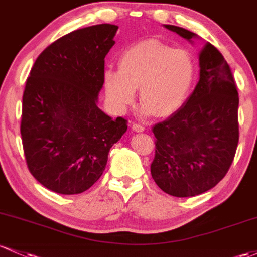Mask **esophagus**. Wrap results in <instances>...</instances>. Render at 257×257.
I'll list each match as a JSON object with an SVG mask.
<instances>
[{
    "mask_svg": "<svg viewBox=\"0 0 257 257\" xmlns=\"http://www.w3.org/2000/svg\"><path fill=\"white\" fill-rule=\"evenodd\" d=\"M132 129H133L134 132H137V133H143L144 131H145V128H144L143 125H140V124H133V125H132Z\"/></svg>",
    "mask_w": 257,
    "mask_h": 257,
    "instance_id": "esophagus-1",
    "label": "esophagus"
}]
</instances>
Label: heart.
Returning <instances> with one entry per match:
<instances>
[{"label":"heart","instance_id":"heart-1","mask_svg":"<svg viewBox=\"0 0 257 257\" xmlns=\"http://www.w3.org/2000/svg\"><path fill=\"white\" fill-rule=\"evenodd\" d=\"M118 68L103 73L106 96L117 113L125 112L139 89L144 114L168 117L184 105L196 77L195 60L188 50L174 49L156 39L126 47Z\"/></svg>","mask_w":257,"mask_h":257}]
</instances>
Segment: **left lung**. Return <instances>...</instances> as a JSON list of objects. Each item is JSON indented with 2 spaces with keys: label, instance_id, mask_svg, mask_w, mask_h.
Instances as JSON below:
<instances>
[{
  "label": "left lung",
  "instance_id": "left-lung-1",
  "mask_svg": "<svg viewBox=\"0 0 257 257\" xmlns=\"http://www.w3.org/2000/svg\"><path fill=\"white\" fill-rule=\"evenodd\" d=\"M163 27L193 44L196 34ZM195 89L176 113L152 128L156 138L151 176L165 193L200 195L216 187L232 165L239 140V97L227 61L210 42L199 52Z\"/></svg>",
  "mask_w": 257,
  "mask_h": 257
}]
</instances>
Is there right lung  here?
Segmentation results:
<instances>
[{
    "label": "right lung",
    "instance_id": "1",
    "mask_svg": "<svg viewBox=\"0 0 257 257\" xmlns=\"http://www.w3.org/2000/svg\"><path fill=\"white\" fill-rule=\"evenodd\" d=\"M117 30L113 24L74 30L42 51L30 70L21 123L25 160L34 178L55 193L74 195L94 185L128 128L97 106Z\"/></svg>",
    "mask_w": 257,
    "mask_h": 257
}]
</instances>
